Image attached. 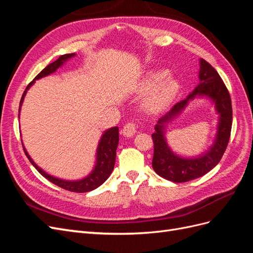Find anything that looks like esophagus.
Returning <instances> with one entry per match:
<instances>
[{
    "label": "esophagus",
    "instance_id": "obj_1",
    "mask_svg": "<svg viewBox=\"0 0 253 253\" xmlns=\"http://www.w3.org/2000/svg\"><path fill=\"white\" fill-rule=\"evenodd\" d=\"M136 132V125L133 123V122H129L124 127L123 130H122V133H123L124 136L127 137H131L133 134Z\"/></svg>",
    "mask_w": 253,
    "mask_h": 253
}]
</instances>
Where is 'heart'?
<instances>
[{
  "mask_svg": "<svg viewBox=\"0 0 253 253\" xmlns=\"http://www.w3.org/2000/svg\"><path fill=\"white\" fill-rule=\"evenodd\" d=\"M162 77L163 73H152L143 85L145 90L156 85L146 102V108L150 112H159L166 108L178 90V84L173 78L167 77L161 80Z\"/></svg>",
  "mask_w": 253,
  "mask_h": 253,
  "instance_id": "heart-1",
  "label": "heart"
}]
</instances>
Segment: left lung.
<instances>
[{"mask_svg": "<svg viewBox=\"0 0 253 253\" xmlns=\"http://www.w3.org/2000/svg\"><path fill=\"white\" fill-rule=\"evenodd\" d=\"M200 83L185 100L176 103L162 117L152 133V167L156 172L174 183L188 182L205 175L221 161L229 142L232 126V106L230 94L217 71L205 60H200ZM195 96L208 97L215 103L219 113L218 131L215 143L206 153L198 158H183L175 155L168 146L165 137L166 124L176 117Z\"/></svg>", "mask_w": 253, "mask_h": 253, "instance_id": "obj_1", "label": "left lung"}]
</instances>
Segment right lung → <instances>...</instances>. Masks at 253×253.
Masks as SVG:
<instances>
[{"label": "right lung", "mask_w": 253, "mask_h": 253, "mask_svg": "<svg viewBox=\"0 0 253 253\" xmlns=\"http://www.w3.org/2000/svg\"><path fill=\"white\" fill-rule=\"evenodd\" d=\"M75 55H76L75 53H68V54L61 55L58 60L48 65V66H46L42 71L39 73V75L35 78V80L28 84V86L25 89V91H24L21 102H20L19 112L21 110V106L24 101V97H25L28 89L32 86V84L35 83V81L39 80V79H42L48 75H50V73H53L56 69L61 67L65 62ZM118 145H119V128L112 127L108 130H106L101 137L99 145H97L96 162H95V166H94L93 170L91 171L90 174L82 178V180H78V181H65V180H62V178H58V177L46 173L43 169H41L36 164V163L32 161L28 152L26 151L25 147H24V145H23V148H24V151H25V154L27 156L31 164L34 165L39 172L44 177H46L48 181H50L54 185L59 186V187H61V188L66 189L68 191L82 193V192L91 191V190L97 188V187L101 186L109 177V175L111 174L112 170H113V167H115Z\"/></svg>", "instance_id": "1"}]
</instances>
